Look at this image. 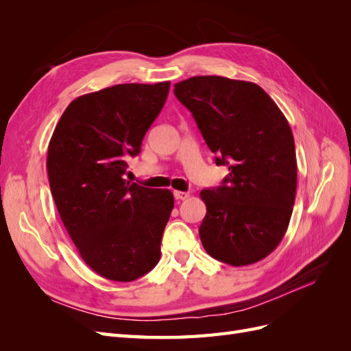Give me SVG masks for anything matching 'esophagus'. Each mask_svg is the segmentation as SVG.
<instances>
[{
  "label": "esophagus",
  "mask_w": 351,
  "mask_h": 351,
  "mask_svg": "<svg viewBox=\"0 0 351 351\" xmlns=\"http://www.w3.org/2000/svg\"><path fill=\"white\" fill-rule=\"evenodd\" d=\"M189 196H190L189 192H180V190H174V197H176L177 200H184V199H187Z\"/></svg>",
  "instance_id": "1"
}]
</instances>
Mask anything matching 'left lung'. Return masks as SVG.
Segmentation results:
<instances>
[{
  "instance_id": "left-lung-1",
  "label": "left lung",
  "mask_w": 351,
  "mask_h": 351,
  "mask_svg": "<svg viewBox=\"0 0 351 351\" xmlns=\"http://www.w3.org/2000/svg\"><path fill=\"white\" fill-rule=\"evenodd\" d=\"M192 112L222 186L200 192L206 205L199 236L212 258L232 267L259 262L278 246L297 187L294 137L281 110L256 83L195 76L174 84Z\"/></svg>"
}]
</instances>
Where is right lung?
I'll use <instances>...</instances> for the list:
<instances>
[{
	"mask_svg": "<svg viewBox=\"0 0 351 351\" xmlns=\"http://www.w3.org/2000/svg\"><path fill=\"white\" fill-rule=\"evenodd\" d=\"M168 90L169 82L124 83L82 95L62 112L49 141V187L62 224L82 259L107 280H137L161 258L173 193L123 176Z\"/></svg>",
	"mask_w": 351,
	"mask_h": 351,
	"instance_id": "obj_1",
	"label": "right lung"
}]
</instances>
